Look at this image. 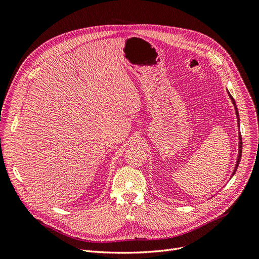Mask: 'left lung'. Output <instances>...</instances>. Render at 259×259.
Wrapping results in <instances>:
<instances>
[{
	"label": "left lung",
	"mask_w": 259,
	"mask_h": 259,
	"mask_svg": "<svg viewBox=\"0 0 259 259\" xmlns=\"http://www.w3.org/2000/svg\"><path fill=\"white\" fill-rule=\"evenodd\" d=\"M228 94H229V96H230V98H231V100H232V104H233V106H234V109H236V114H237V119H238V124L240 125V123H239V112H238L237 104H236V101H234L233 97L230 95V93H229V92H228ZM239 139H240V145H239V156H238V161H237L236 167H234V170H233V174H232V175H234V173H236V170H237V168H238V166H239V163H240V161H241V154H242V137H241V134H240Z\"/></svg>",
	"instance_id": "8db88e82"
}]
</instances>
